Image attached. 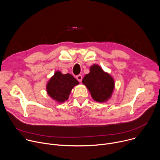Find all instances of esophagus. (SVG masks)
<instances>
[{"label": "esophagus", "mask_w": 160, "mask_h": 160, "mask_svg": "<svg viewBox=\"0 0 160 160\" xmlns=\"http://www.w3.org/2000/svg\"><path fill=\"white\" fill-rule=\"evenodd\" d=\"M77 79L78 80V82H81L82 80V76L81 75H78L77 76Z\"/></svg>", "instance_id": "34e87169"}]
</instances>
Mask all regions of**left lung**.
<instances>
[{
	"instance_id": "left-lung-1",
	"label": "left lung",
	"mask_w": 160,
	"mask_h": 160,
	"mask_svg": "<svg viewBox=\"0 0 160 160\" xmlns=\"http://www.w3.org/2000/svg\"><path fill=\"white\" fill-rule=\"evenodd\" d=\"M82 83L88 89L93 99L99 102L107 101L115 88L112 77L97 64L90 66V73L84 77Z\"/></svg>"
}]
</instances>
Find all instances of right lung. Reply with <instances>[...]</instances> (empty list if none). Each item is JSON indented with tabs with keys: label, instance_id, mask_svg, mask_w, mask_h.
<instances>
[{
	"label": "right lung",
	"instance_id": "1",
	"mask_svg": "<svg viewBox=\"0 0 160 160\" xmlns=\"http://www.w3.org/2000/svg\"><path fill=\"white\" fill-rule=\"evenodd\" d=\"M79 82L71 74H62L58 71L55 72L47 84L48 95L58 102L66 101L72 88Z\"/></svg>",
	"mask_w": 160,
	"mask_h": 160
}]
</instances>
